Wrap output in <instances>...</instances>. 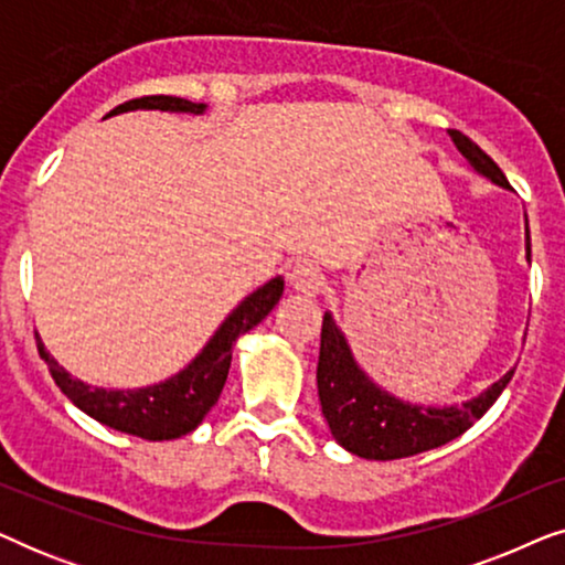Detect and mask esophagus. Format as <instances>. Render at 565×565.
<instances>
[{
	"label": "esophagus",
	"mask_w": 565,
	"mask_h": 565,
	"mask_svg": "<svg viewBox=\"0 0 565 565\" xmlns=\"http://www.w3.org/2000/svg\"><path fill=\"white\" fill-rule=\"evenodd\" d=\"M290 285L296 288L298 292H306V296H316V292L323 290V275L319 265H313V262H296V265L290 267Z\"/></svg>",
	"instance_id": "1"
}]
</instances>
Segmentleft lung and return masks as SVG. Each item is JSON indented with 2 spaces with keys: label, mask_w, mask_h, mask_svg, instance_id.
<instances>
[{
  "label": "left lung",
  "mask_w": 565,
  "mask_h": 565,
  "mask_svg": "<svg viewBox=\"0 0 565 565\" xmlns=\"http://www.w3.org/2000/svg\"><path fill=\"white\" fill-rule=\"evenodd\" d=\"M452 143L470 161L478 174L489 177L491 182L509 188L504 172L481 146L462 136L460 130H450ZM530 231H527V259ZM514 370L491 385L489 391L460 406L424 408L406 404L377 388L354 362L350 347L334 319L323 313L321 323V352L316 367L319 383L321 412L327 416L331 435L344 450L367 460H398L412 455L435 450V447L460 437L473 427L476 419L489 412L493 401L501 396L507 383L512 381Z\"/></svg>",
  "instance_id": "8db88e82"
}]
</instances>
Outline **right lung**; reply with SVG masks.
<instances>
[{
  "instance_id": "obj_1",
  "label": "right lung",
  "mask_w": 565,
  "mask_h": 565,
  "mask_svg": "<svg viewBox=\"0 0 565 565\" xmlns=\"http://www.w3.org/2000/svg\"><path fill=\"white\" fill-rule=\"evenodd\" d=\"M177 110V113H203V103H190L184 97L172 95H146L128 99L115 107V113L126 110ZM282 280L275 277L259 290H254L226 321L215 331V337L207 342L203 352L192 360V365L182 370L180 375L169 377V381L159 385H149V388L138 391H105V388H89L87 383L76 381L58 367V362L45 352L41 339H38V354L51 367V375L61 393L79 406L84 414L97 419L105 427H113L126 435H136L149 443H161V439H177L182 435H190L192 429L203 422V416L211 412L215 401H218L223 383H226L228 367H231V347L246 331L257 327L265 316L273 311L277 300L282 296Z\"/></svg>"
}]
</instances>
